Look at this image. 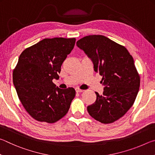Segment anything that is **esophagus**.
<instances>
[{
    "mask_svg": "<svg viewBox=\"0 0 155 155\" xmlns=\"http://www.w3.org/2000/svg\"><path fill=\"white\" fill-rule=\"evenodd\" d=\"M82 91H83V90H80V89H78V88H77V89H76V92H77V93H81V92H82Z\"/></svg>",
    "mask_w": 155,
    "mask_h": 155,
    "instance_id": "esophagus-1",
    "label": "esophagus"
}]
</instances>
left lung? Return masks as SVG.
<instances>
[{"mask_svg":"<svg viewBox=\"0 0 155 155\" xmlns=\"http://www.w3.org/2000/svg\"><path fill=\"white\" fill-rule=\"evenodd\" d=\"M77 46L91 60L94 71L103 77V94L95 92V103L87 107L89 114L103 124L116 121L132 107L140 88L133 57L125 47L101 35L84 37Z\"/></svg>","mask_w":155,"mask_h":155,"instance_id":"obj_1","label":"left lung"}]
</instances>
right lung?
<instances>
[{
  "instance_id": "1",
  "label": "right lung",
  "mask_w": 155,
  "mask_h": 155,
  "mask_svg": "<svg viewBox=\"0 0 155 155\" xmlns=\"http://www.w3.org/2000/svg\"><path fill=\"white\" fill-rule=\"evenodd\" d=\"M75 38H46L25 49L13 72L21 103L31 117L54 123L67 114L74 98L73 87L62 90L52 83L75 44Z\"/></svg>"
}]
</instances>
